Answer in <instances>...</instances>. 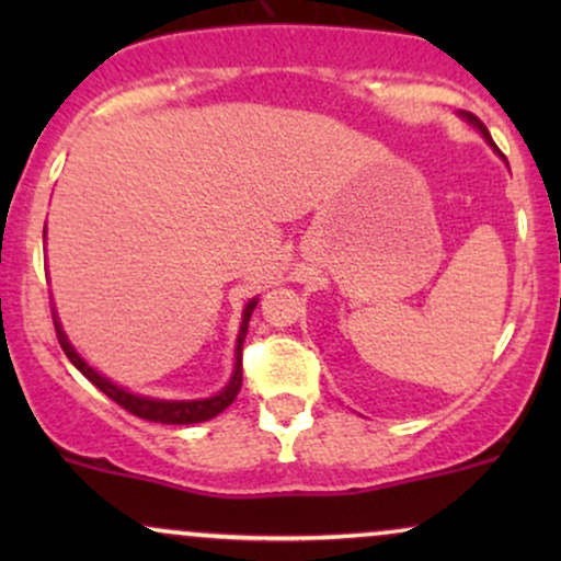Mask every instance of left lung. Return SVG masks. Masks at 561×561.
Returning a JSON list of instances; mask_svg holds the SVG:
<instances>
[{"label": "left lung", "instance_id": "obj_1", "mask_svg": "<svg viewBox=\"0 0 561 561\" xmlns=\"http://www.w3.org/2000/svg\"><path fill=\"white\" fill-rule=\"evenodd\" d=\"M461 115H465V118L469 121V124H472L474 128H480V134H482V137H485L488 141H491V145H493V139H491V131H488V128H485V124H482V121L478 118V115H472V113H461Z\"/></svg>", "mask_w": 561, "mask_h": 561}]
</instances>
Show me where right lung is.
<instances>
[{
	"mask_svg": "<svg viewBox=\"0 0 561 561\" xmlns=\"http://www.w3.org/2000/svg\"><path fill=\"white\" fill-rule=\"evenodd\" d=\"M255 306H259V300H250L248 306H244L240 337H237V351H234L237 364H234V375H231V382L221 392H218V396L205 398V401H152V398H141V396H134V392H126L124 388H118V385H113L111 379L96 375L92 366L83 362L79 353L73 351V345L68 343V337H66V334H62L60 324H57L55 313H53V321H55L57 340H60V347H62V351H66V356L70 358V364H73L76 369H79L81 375L87 377L96 390H102L107 398H111V401L118 403L121 409H126L128 414L139 416V420H147V422L195 424V422L214 420V416L221 414V411L227 409V405L234 403L237 392H240V388H242V343H244V334H248V321H250V317H253V308Z\"/></svg>",
	"mask_w": 561,
	"mask_h": 561,
	"instance_id": "1",
	"label": "right lung"
}]
</instances>
